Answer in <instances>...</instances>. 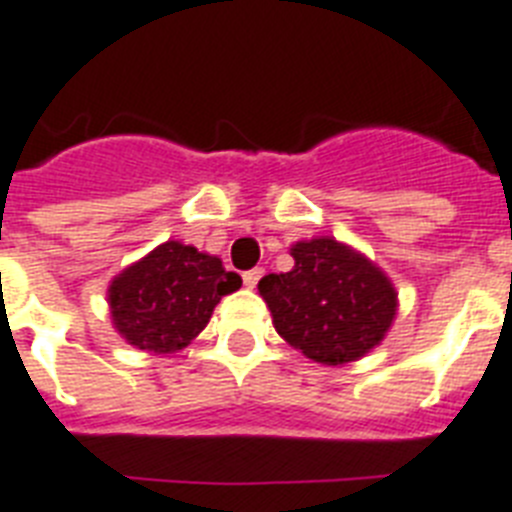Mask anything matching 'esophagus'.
I'll use <instances>...</instances> for the list:
<instances>
[{"instance_id": "1", "label": "esophagus", "mask_w": 512, "mask_h": 512, "mask_svg": "<svg viewBox=\"0 0 512 512\" xmlns=\"http://www.w3.org/2000/svg\"><path fill=\"white\" fill-rule=\"evenodd\" d=\"M263 273H265L263 268H252V270H247V273H244V286H247V289H255L257 281H260V278H263Z\"/></svg>"}]
</instances>
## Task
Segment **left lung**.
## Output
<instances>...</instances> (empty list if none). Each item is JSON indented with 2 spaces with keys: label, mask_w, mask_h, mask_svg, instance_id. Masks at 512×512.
<instances>
[{
  "label": "left lung",
  "mask_w": 512,
  "mask_h": 512,
  "mask_svg": "<svg viewBox=\"0 0 512 512\" xmlns=\"http://www.w3.org/2000/svg\"><path fill=\"white\" fill-rule=\"evenodd\" d=\"M294 268L260 278L273 326L294 350L323 365L371 352L397 315V292L381 268L331 236L292 247Z\"/></svg>",
  "instance_id": "8db88e82"
}]
</instances>
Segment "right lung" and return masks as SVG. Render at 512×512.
<instances>
[{
	"label": "right lung",
	"mask_w": 512,
	"mask_h": 512,
	"mask_svg": "<svg viewBox=\"0 0 512 512\" xmlns=\"http://www.w3.org/2000/svg\"><path fill=\"white\" fill-rule=\"evenodd\" d=\"M242 286L220 257L181 242H165L112 278L107 289L112 326L131 347L170 355L207 326L220 297Z\"/></svg>",
	"instance_id": "1"
}]
</instances>
